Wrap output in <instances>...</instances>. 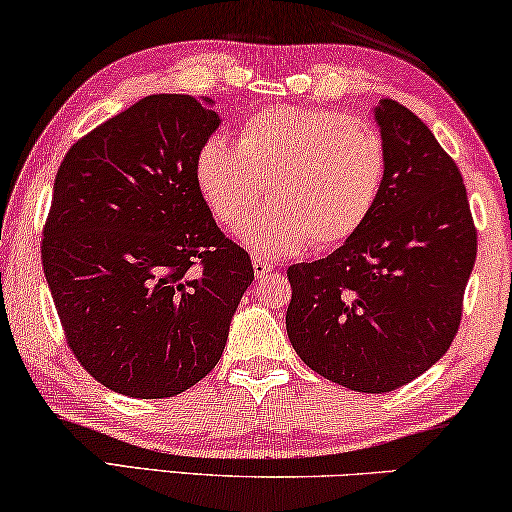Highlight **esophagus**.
I'll return each mask as SVG.
<instances>
[{
	"instance_id": "esophagus-1",
	"label": "esophagus",
	"mask_w": 512,
	"mask_h": 512,
	"mask_svg": "<svg viewBox=\"0 0 512 512\" xmlns=\"http://www.w3.org/2000/svg\"><path fill=\"white\" fill-rule=\"evenodd\" d=\"M251 265H254V275L261 279V277H265L268 275V272H272V263L270 261H265V258H254V261H251Z\"/></svg>"
}]
</instances>
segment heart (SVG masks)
<instances>
[{
    "label": "heart",
    "instance_id": "1",
    "mask_svg": "<svg viewBox=\"0 0 512 512\" xmlns=\"http://www.w3.org/2000/svg\"><path fill=\"white\" fill-rule=\"evenodd\" d=\"M387 179V149L373 125L342 111L263 109L237 146L209 137L195 156V184L221 226H237L262 191L271 202L244 218L237 240L277 258L335 247L366 226Z\"/></svg>",
    "mask_w": 512,
    "mask_h": 512
}]
</instances>
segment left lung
Masks as SVG:
<instances>
[{"mask_svg": "<svg viewBox=\"0 0 512 512\" xmlns=\"http://www.w3.org/2000/svg\"><path fill=\"white\" fill-rule=\"evenodd\" d=\"M373 114L387 149L382 195L340 249L286 272V333L314 373L384 394L450 349L478 235L459 167L433 132L394 100Z\"/></svg>", "mask_w": 512, "mask_h": 512, "instance_id": "8db88e82", "label": "left lung"}]
</instances>
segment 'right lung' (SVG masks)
Instances as JSON below:
<instances>
[{
  "mask_svg": "<svg viewBox=\"0 0 512 512\" xmlns=\"http://www.w3.org/2000/svg\"><path fill=\"white\" fill-rule=\"evenodd\" d=\"M212 104L144 97L79 139L55 177L48 289L76 359L123 396L167 398L200 382L254 282L249 254L195 184V156L221 125Z\"/></svg>",
  "mask_w": 512,
  "mask_h": 512,
  "instance_id": "obj_1",
  "label": "right lung"
}]
</instances>
